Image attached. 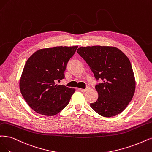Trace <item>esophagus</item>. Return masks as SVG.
Here are the masks:
<instances>
[{
    "instance_id": "esophagus-1",
    "label": "esophagus",
    "mask_w": 152,
    "mask_h": 152,
    "mask_svg": "<svg viewBox=\"0 0 152 152\" xmlns=\"http://www.w3.org/2000/svg\"><path fill=\"white\" fill-rule=\"evenodd\" d=\"M80 90L83 93H85L86 91V89H80Z\"/></svg>"
}]
</instances>
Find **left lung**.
I'll return each instance as SVG.
<instances>
[{
  "label": "left lung",
  "instance_id": "obj_1",
  "mask_svg": "<svg viewBox=\"0 0 152 152\" xmlns=\"http://www.w3.org/2000/svg\"><path fill=\"white\" fill-rule=\"evenodd\" d=\"M77 53L103 82L95 86L98 93L90 106L99 115L110 118L124 110L135 91V80L130 61L121 50L111 46H87Z\"/></svg>",
  "mask_w": 152,
  "mask_h": 152
}]
</instances>
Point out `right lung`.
<instances>
[{
    "label": "right lung",
    "instance_id": "add662e5",
    "mask_svg": "<svg viewBox=\"0 0 152 152\" xmlns=\"http://www.w3.org/2000/svg\"><path fill=\"white\" fill-rule=\"evenodd\" d=\"M77 46H58L37 50L27 59L19 81L24 99L36 113L54 116L68 104L74 88L56 85L64 78L69 60Z\"/></svg>",
    "mask_w": 152,
    "mask_h": 152
}]
</instances>
